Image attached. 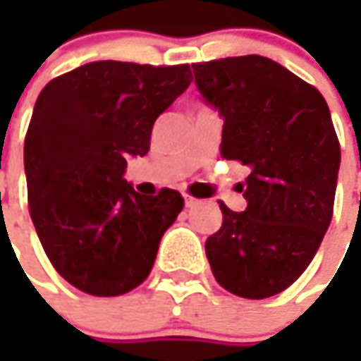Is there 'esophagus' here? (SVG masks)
<instances>
[{"mask_svg":"<svg viewBox=\"0 0 361 361\" xmlns=\"http://www.w3.org/2000/svg\"><path fill=\"white\" fill-rule=\"evenodd\" d=\"M197 202L199 201H197V199H192V197H185V207H187V209H192Z\"/></svg>","mask_w":361,"mask_h":361,"instance_id":"1","label":"esophagus"}]
</instances>
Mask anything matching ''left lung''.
Wrapping results in <instances>:
<instances>
[{
	"mask_svg": "<svg viewBox=\"0 0 361 361\" xmlns=\"http://www.w3.org/2000/svg\"><path fill=\"white\" fill-rule=\"evenodd\" d=\"M202 100L223 118L221 157L249 166L243 213L219 202L204 243L221 287L247 299L281 293L324 241L334 215L340 142L324 96L263 56L192 63Z\"/></svg>",
	"mask_w": 361,
	"mask_h": 361,
	"instance_id": "1",
	"label": "left lung"
}]
</instances>
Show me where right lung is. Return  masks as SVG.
I'll use <instances>...</instances> for the list:
<instances>
[{
  "label": "right lung",
  "mask_w": 361,
  "mask_h": 361,
  "mask_svg": "<svg viewBox=\"0 0 361 361\" xmlns=\"http://www.w3.org/2000/svg\"><path fill=\"white\" fill-rule=\"evenodd\" d=\"M190 80L187 63L104 60L39 92L23 145L30 215L51 265L80 291L122 295L152 269L185 202L173 188L136 192L126 159L148 152L154 120Z\"/></svg>",
  "instance_id": "obj_1"
}]
</instances>
